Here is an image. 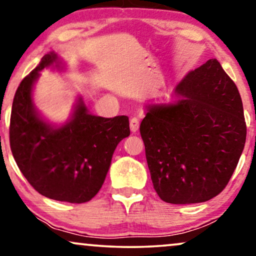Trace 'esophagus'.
Listing matches in <instances>:
<instances>
[{"label":"esophagus","instance_id":"esophagus-1","mask_svg":"<svg viewBox=\"0 0 256 256\" xmlns=\"http://www.w3.org/2000/svg\"><path fill=\"white\" fill-rule=\"evenodd\" d=\"M129 124H130V130L132 132H136L140 128V121L138 118H130V122H129Z\"/></svg>","mask_w":256,"mask_h":256}]
</instances>
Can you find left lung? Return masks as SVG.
Segmentation results:
<instances>
[{"label":"left lung","mask_w":256,"mask_h":256,"mask_svg":"<svg viewBox=\"0 0 256 256\" xmlns=\"http://www.w3.org/2000/svg\"><path fill=\"white\" fill-rule=\"evenodd\" d=\"M174 93V102L146 106L140 126L154 188L170 204L208 202L225 188L242 154V101L216 59L188 72Z\"/></svg>","instance_id":"8db88e82"}]
</instances>
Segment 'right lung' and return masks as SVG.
Segmentation results:
<instances>
[{
  "label": "right lung",
  "mask_w": 256,
  "mask_h": 256,
  "mask_svg": "<svg viewBox=\"0 0 256 256\" xmlns=\"http://www.w3.org/2000/svg\"><path fill=\"white\" fill-rule=\"evenodd\" d=\"M60 71L64 62L50 52L22 80L10 116V148L20 172L45 197L82 204L102 186L116 146L130 134L126 115L101 118L90 113L82 96L60 126L45 121L34 104L32 90L40 72Z\"/></svg>",
  "instance_id": "obj_1"
}]
</instances>
